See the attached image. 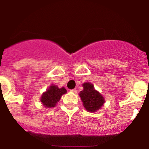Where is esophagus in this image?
Returning a JSON list of instances; mask_svg holds the SVG:
<instances>
[{
	"label": "esophagus",
	"mask_w": 149,
	"mask_h": 149,
	"mask_svg": "<svg viewBox=\"0 0 149 149\" xmlns=\"http://www.w3.org/2000/svg\"><path fill=\"white\" fill-rule=\"evenodd\" d=\"M70 91L71 92V93H77L76 89H72V90H70Z\"/></svg>",
	"instance_id": "34e87169"
}]
</instances>
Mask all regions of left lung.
<instances>
[{
  "label": "left lung",
  "mask_w": 149,
  "mask_h": 149,
  "mask_svg": "<svg viewBox=\"0 0 149 149\" xmlns=\"http://www.w3.org/2000/svg\"><path fill=\"white\" fill-rule=\"evenodd\" d=\"M82 86L84 89L80 92L79 96L83 102L84 107L89 112L97 111L105 102L103 97L95 90L93 84L86 82Z\"/></svg>",
  "instance_id": "left-lung-1"
}]
</instances>
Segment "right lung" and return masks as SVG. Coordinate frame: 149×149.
Returning <instances> with one entry per match:
<instances>
[{
  "label": "right lung",
  "mask_w": 149,
  "mask_h": 149,
  "mask_svg": "<svg viewBox=\"0 0 149 149\" xmlns=\"http://www.w3.org/2000/svg\"><path fill=\"white\" fill-rule=\"evenodd\" d=\"M67 93L64 87L59 88L57 86L52 85L49 87L47 91L42 95L41 102L46 108H54L56 106L63 94Z\"/></svg>",
  "instance_id": "1"
}]
</instances>
